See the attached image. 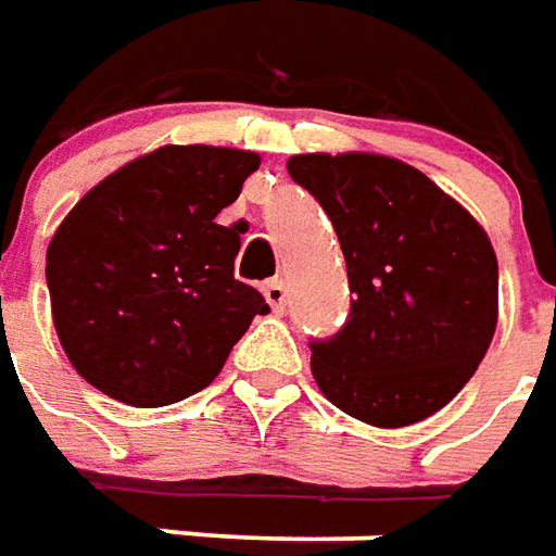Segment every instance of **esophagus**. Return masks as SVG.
<instances>
[{
	"label": "esophagus",
	"instance_id": "esophagus-1",
	"mask_svg": "<svg viewBox=\"0 0 556 556\" xmlns=\"http://www.w3.org/2000/svg\"><path fill=\"white\" fill-rule=\"evenodd\" d=\"M265 298L267 304L274 306V313H282V309H286V282H282V279H270V282H265Z\"/></svg>",
	"mask_w": 556,
	"mask_h": 556
}]
</instances>
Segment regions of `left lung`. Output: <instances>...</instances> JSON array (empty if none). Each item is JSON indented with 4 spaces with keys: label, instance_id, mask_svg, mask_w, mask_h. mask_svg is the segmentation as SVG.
Here are the masks:
<instances>
[{
    "label": "left lung",
    "instance_id": "8db88e82",
    "mask_svg": "<svg viewBox=\"0 0 556 556\" xmlns=\"http://www.w3.org/2000/svg\"><path fill=\"white\" fill-rule=\"evenodd\" d=\"M328 213L352 304L313 340V376L345 415L406 427L467 386L496 331V255L454 198L413 165L372 153L291 156Z\"/></svg>",
    "mask_w": 556,
    "mask_h": 556
}]
</instances>
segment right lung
Returning <instances> with one entry per match:
<instances>
[{
	"label": "right lung",
	"mask_w": 556,
	"mask_h": 556,
	"mask_svg": "<svg viewBox=\"0 0 556 556\" xmlns=\"http://www.w3.org/2000/svg\"><path fill=\"white\" fill-rule=\"evenodd\" d=\"M262 159L162 147L104 177L48 247L53 325L75 370L153 409L198 394L270 306L235 279L238 225H216Z\"/></svg>",
	"instance_id": "1"
}]
</instances>
